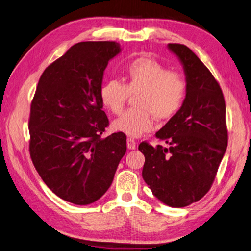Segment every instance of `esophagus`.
<instances>
[{
    "instance_id": "obj_1",
    "label": "esophagus",
    "mask_w": 251,
    "mask_h": 251,
    "mask_svg": "<svg viewBox=\"0 0 251 251\" xmlns=\"http://www.w3.org/2000/svg\"><path fill=\"white\" fill-rule=\"evenodd\" d=\"M127 148L129 149V150H136L137 143L135 141V139H132V138H128L127 139Z\"/></svg>"
}]
</instances>
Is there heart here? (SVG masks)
Masks as SVG:
<instances>
[{"label":"heart","mask_w":251,"mask_h":251,"mask_svg":"<svg viewBox=\"0 0 251 251\" xmlns=\"http://www.w3.org/2000/svg\"><path fill=\"white\" fill-rule=\"evenodd\" d=\"M187 93V83L182 75L168 72L151 57H138L126 67L124 83L112 79L100 89V99L108 110L119 114L128 96H135V106L112 122L115 131L130 137H140L153 128L154 116L169 120L182 108Z\"/></svg>","instance_id":"b5f03b06"}]
</instances>
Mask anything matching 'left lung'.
I'll return each mask as SVG.
<instances>
[{
	"label": "left lung",
	"instance_id": "obj_1",
	"mask_svg": "<svg viewBox=\"0 0 251 251\" xmlns=\"http://www.w3.org/2000/svg\"><path fill=\"white\" fill-rule=\"evenodd\" d=\"M182 64L187 93L179 111L155 133L162 145H139L142 177L153 195L171 207L199 201L211 188L228 145L226 103L214 75L188 47L168 44Z\"/></svg>",
	"mask_w": 251,
	"mask_h": 251
}]
</instances>
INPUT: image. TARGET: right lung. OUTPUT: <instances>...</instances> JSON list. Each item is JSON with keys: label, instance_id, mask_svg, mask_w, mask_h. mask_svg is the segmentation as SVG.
I'll return each instance as SVG.
<instances>
[{"label": "right lung", "instance_id": "obj_1", "mask_svg": "<svg viewBox=\"0 0 251 251\" xmlns=\"http://www.w3.org/2000/svg\"><path fill=\"white\" fill-rule=\"evenodd\" d=\"M115 42L74 45L45 69L31 104L30 154L39 176L61 199L87 205L106 194L126 153V136L101 138L109 124L100 89Z\"/></svg>", "mask_w": 251, "mask_h": 251}]
</instances>
